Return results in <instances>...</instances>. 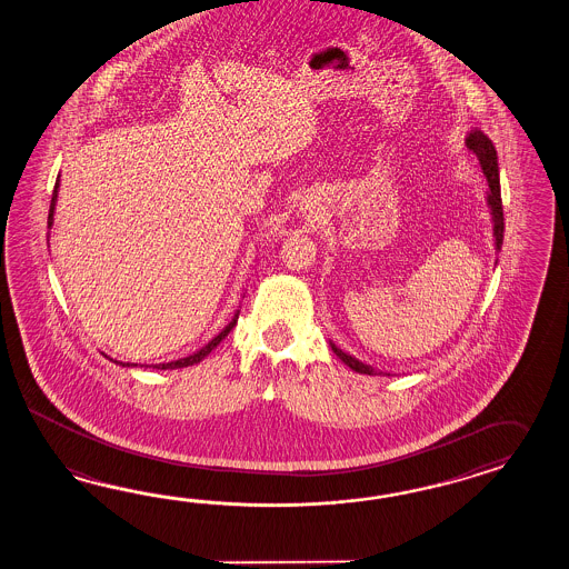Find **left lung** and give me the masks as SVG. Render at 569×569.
Listing matches in <instances>:
<instances>
[{
    "label": "left lung",
    "instance_id": "left-lung-1",
    "mask_svg": "<svg viewBox=\"0 0 569 569\" xmlns=\"http://www.w3.org/2000/svg\"><path fill=\"white\" fill-rule=\"evenodd\" d=\"M467 147L477 154L479 164H481L482 176L487 177L489 190L485 191V200L491 210V220H493V239H496V251L501 249L503 243V208H501V188H499V164H497V150L493 142L489 140L487 133L481 130H470L467 136ZM330 347L336 352V357L345 365H349L352 371L365 373V376H381L383 371H379L371 365L359 361L357 357H352L349 352L338 349L335 342H330ZM390 376V373H386Z\"/></svg>",
    "mask_w": 569,
    "mask_h": 569
}]
</instances>
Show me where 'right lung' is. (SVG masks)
<instances>
[{"label": "right lung", "mask_w": 569, "mask_h": 569, "mask_svg": "<svg viewBox=\"0 0 569 569\" xmlns=\"http://www.w3.org/2000/svg\"><path fill=\"white\" fill-rule=\"evenodd\" d=\"M58 191H59V176L58 181H56V188H53V196H51V206H49V217H47V227L51 229L53 227V214H56V204H58ZM237 318H239V309L234 311L233 320L229 321L222 330H220L219 335L214 336L206 347H202L200 350H196L193 355L190 357H183V359H179V361H171V363H159V365H147V367H152V369H181V367H190V365L200 363L204 357H208L212 350L219 347L220 342L224 340V336L229 335L231 330L234 328V323H237ZM123 367H138V363H121ZM144 367V365H142Z\"/></svg>", "instance_id": "right-lung-1"}]
</instances>
